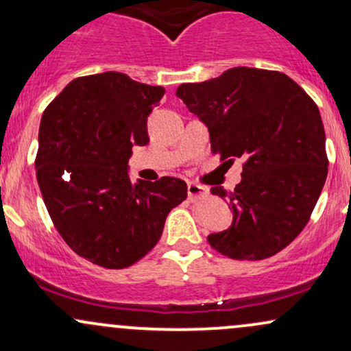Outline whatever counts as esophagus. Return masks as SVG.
<instances>
[{"label":"esophagus","instance_id":"esophagus-1","mask_svg":"<svg viewBox=\"0 0 351 351\" xmlns=\"http://www.w3.org/2000/svg\"><path fill=\"white\" fill-rule=\"evenodd\" d=\"M208 195V189L204 186H199V184L196 183H189L188 184V198L189 201H196L199 198H203V196Z\"/></svg>","mask_w":351,"mask_h":351}]
</instances>
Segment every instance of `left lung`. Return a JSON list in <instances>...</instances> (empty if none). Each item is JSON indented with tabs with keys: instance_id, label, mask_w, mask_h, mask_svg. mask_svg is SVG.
I'll return each mask as SVG.
<instances>
[{
	"instance_id": "8db88e82",
	"label": "left lung",
	"mask_w": 351,
	"mask_h": 351,
	"mask_svg": "<svg viewBox=\"0 0 351 351\" xmlns=\"http://www.w3.org/2000/svg\"><path fill=\"white\" fill-rule=\"evenodd\" d=\"M191 114L206 123L213 153L234 163L243 180L229 199L232 223L208 236L223 256L261 261L274 256L308 223L328 173L325 130L317 104L289 75L232 67L216 79L176 88Z\"/></svg>"
}]
</instances>
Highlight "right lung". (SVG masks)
Listing matches in <instances>:
<instances>
[{
	"mask_svg": "<svg viewBox=\"0 0 351 351\" xmlns=\"http://www.w3.org/2000/svg\"><path fill=\"white\" fill-rule=\"evenodd\" d=\"M163 94L102 72L72 80L43 114L36 176L44 204L72 251L100 267L125 269L147 256L188 196L183 180L128 176L132 148L150 142L147 119Z\"/></svg>",
	"mask_w": 351,
	"mask_h": 351,
	"instance_id": "add662e5",
	"label": "right lung"
}]
</instances>
